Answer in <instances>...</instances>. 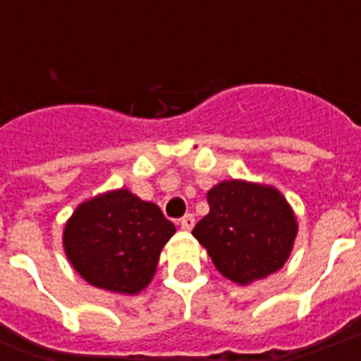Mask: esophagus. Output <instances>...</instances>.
<instances>
[{
  "instance_id": "esophagus-1",
  "label": "esophagus",
  "mask_w": 361,
  "mask_h": 361,
  "mask_svg": "<svg viewBox=\"0 0 361 361\" xmlns=\"http://www.w3.org/2000/svg\"><path fill=\"white\" fill-rule=\"evenodd\" d=\"M180 225H181V228H183V231H192V226H195V217H192L191 214L183 215V217H181V221H180Z\"/></svg>"
}]
</instances>
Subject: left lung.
<instances>
[{"label": "left lung", "mask_w": 361, "mask_h": 361, "mask_svg": "<svg viewBox=\"0 0 361 361\" xmlns=\"http://www.w3.org/2000/svg\"><path fill=\"white\" fill-rule=\"evenodd\" d=\"M209 214L192 231L215 268L234 283L264 279L286 262L298 225L274 187L223 181L208 192Z\"/></svg>", "instance_id": "left-lung-1"}]
</instances>
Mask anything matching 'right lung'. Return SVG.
Here are the masks:
<instances>
[{
  "label": "right lung",
  "mask_w": 361,
  "mask_h": 361,
  "mask_svg": "<svg viewBox=\"0 0 361 361\" xmlns=\"http://www.w3.org/2000/svg\"><path fill=\"white\" fill-rule=\"evenodd\" d=\"M174 232L159 206L120 189L78 206L65 226L63 245L90 285L136 294L152 281Z\"/></svg>",
  "instance_id": "obj_1"
}]
</instances>
